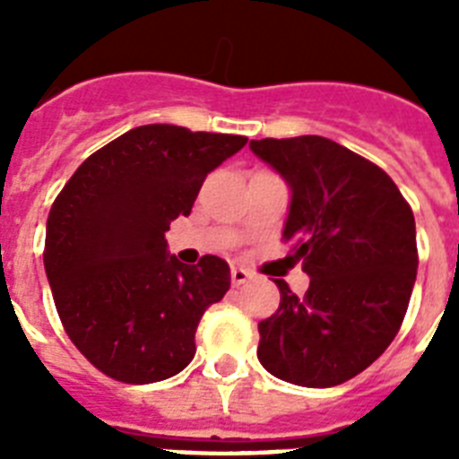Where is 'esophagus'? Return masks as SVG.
<instances>
[{
    "instance_id": "obj_1",
    "label": "esophagus",
    "mask_w": 459,
    "mask_h": 459,
    "mask_svg": "<svg viewBox=\"0 0 459 459\" xmlns=\"http://www.w3.org/2000/svg\"><path fill=\"white\" fill-rule=\"evenodd\" d=\"M250 278H253V275H250L246 269H241V266H232V285L234 287L246 285Z\"/></svg>"
}]
</instances>
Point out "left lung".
<instances>
[{
  "instance_id": "1",
  "label": "left lung",
  "mask_w": 459,
  "mask_h": 459,
  "mask_svg": "<svg viewBox=\"0 0 459 459\" xmlns=\"http://www.w3.org/2000/svg\"><path fill=\"white\" fill-rule=\"evenodd\" d=\"M290 186L282 237L310 275L306 296L275 280L257 359L296 386H338L372 366L403 326L419 250L411 206L375 163L319 135L250 140Z\"/></svg>"
}]
</instances>
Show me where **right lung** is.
<instances>
[{"mask_svg":"<svg viewBox=\"0 0 459 459\" xmlns=\"http://www.w3.org/2000/svg\"><path fill=\"white\" fill-rule=\"evenodd\" d=\"M248 137L137 126L99 149L56 195L46 227V264L68 338L103 375L153 384L184 370L195 331L230 290V266H197L168 253L169 222L188 216L222 160Z\"/></svg>","mask_w":459,"mask_h":459,"instance_id":"1","label":"right lung"}]
</instances>
